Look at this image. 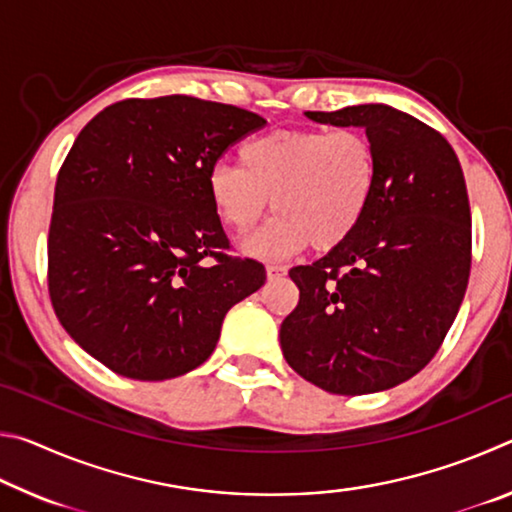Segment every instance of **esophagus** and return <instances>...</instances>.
I'll return each instance as SVG.
<instances>
[{
	"instance_id": "34e87169",
	"label": "esophagus",
	"mask_w": 512,
	"mask_h": 512,
	"mask_svg": "<svg viewBox=\"0 0 512 512\" xmlns=\"http://www.w3.org/2000/svg\"><path fill=\"white\" fill-rule=\"evenodd\" d=\"M266 275H268V280H277V277L287 275V268L280 266V264H268L266 266Z\"/></svg>"
}]
</instances>
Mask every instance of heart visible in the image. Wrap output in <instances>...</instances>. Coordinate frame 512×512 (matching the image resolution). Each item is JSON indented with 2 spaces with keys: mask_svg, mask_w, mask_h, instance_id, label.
Instances as JSON below:
<instances>
[{
  "mask_svg": "<svg viewBox=\"0 0 512 512\" xmlns=\"http://www.w3.org/2000/svg\"><path fill=\"white\" fill-rule=\"evenodd\" d=\"M375 187V146L357 128L259 135L241 144L239 167L219 162L205 176L216 219L241 235L255 228L271 201L275 219L244 241L248 255L271 262L309 244L341 246L366 216Z\"/></svg>",
  "mask_w": 512,
  "mask_h": 512,
  "instance_id": "b5f03b06",
  "label": "heart"
}]
</instances>
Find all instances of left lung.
Masks as SVG:
<instances>
[{"mask_svg":"<svg viewBox=\"0 0 512 512\" xmlns=\"http://www.w3.org/2000/svg\"><path fill=\"white\" fill-rule=\"evenodd\" d=\"M305 115L363 128L377 187L341 246L289 271L300 302L280 327L284 359L327 393L388 391L427 366L461 309L472 264L461 162L438 131L386 103Z\"/></svg>","mask_w":512,"mask_h":512,"instance_id":"obj_1","label":"left lung"}]
</instances>
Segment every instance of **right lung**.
<instances>
[{"label": "right lung", "instance_id": "add662e5", "mask_svg": "<svg viewBox=\"0 0 512 512\" xmlns=\"http://www.w3.org/2000/svg\"><path fill=\"white\" fill-rule=\"evenodd\" d=\"M264 124L171 94L112 103L76 137L56 180L49 296L65 332L117 375L164 381L198 368L230 307L266 282L255 259L223 253L205 192L223 151Z\"/></svg>", "mask_w": 512, "mask_h": 512}]
</instances>
